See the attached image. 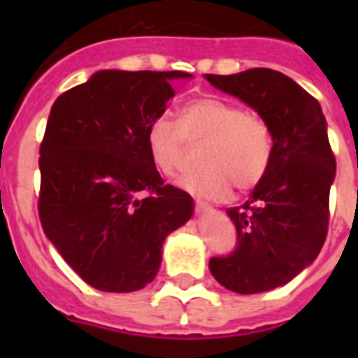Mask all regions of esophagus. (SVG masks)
Returning <instances> with one entry per match:
<instances>
[{"instance_id":"1","label":"esophagus","mask_w":358,"mask_h":358,"mask_svg":"<svg viewBox=\"0 0 358 358\" xmlns=\"http://www.w3.org/2000/svg\"><path fill=\"white\" fill-rule=\"evenodd\" d=\"M195 208L199 213L210 212V210H212V206H210V204H206V202H202V201H195Z\"/></svg>"}]
</instances>
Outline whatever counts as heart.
<instances>
[{
    "label": "heart",
    "instance_id": "heart-1",
    "mask_svg": "<svg viewBox=\"0 0 358 358\" xmlns=\"http://www.w3.org/2000/svg\"><path fill=\"white\" fill-rule=\"evenodd\" d=\"M146 150L163 176H174L184 162L185 141L202 143L199 171L180 180L199 196L221 199L252 189L266 176L273 157L271 126L224 98H196L180 109L178 124L159 117L146 128Z\"/></svg>",
    "mask_w": 358,
    "mask_h": 358
}]
</instances>
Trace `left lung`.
<instances>
[{
	"mask_svg": "<svg viewBox=\"0 0 358 358\" xmlns=\"http://www.w3.org/2000/svg\"><path fill=\"white\" fill-rule=\"evenodd\" d=\"M215 89L252 108L271 126L273 157L243 206L229 208L238 245L210 258V271L236 294H260L297 277L320 255L329 224L336 162L316 98L271 69L204 74Z\"/></svg>",
	"mask_w": 358,
	"mask_h": 358,
	"instance_id": "obj_1",
	"label": "left lung"
}]
</instances>
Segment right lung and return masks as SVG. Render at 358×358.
<instances>
[{
  "mask_svg": "<svg viewBox=\"0 0 358 358\" xmlns=\"http://www.w3.org/2000/svg\"><path fill=\"white\" fill-rule=\"evenodd\" d=\"M176 78L191 74L100 70L52 106L38 157V217L92 288H145L156 278L165 238L193 215L191 195L163 184L145 141Z\"/></svg>",
  "mask_w": 358,
  "mask_h": 358,
  "instance_id": "add662e5",
  "label": "right lung"
}]
</instances>
